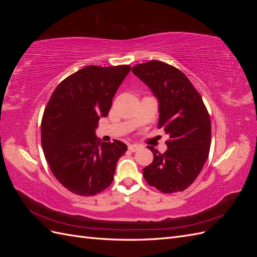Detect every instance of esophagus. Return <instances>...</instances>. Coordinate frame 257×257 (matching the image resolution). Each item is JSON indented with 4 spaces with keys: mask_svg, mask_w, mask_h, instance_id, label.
Instances as JSON below:
<instances>
[{
    "mask_svg": "<svg viewBox=\"0 0 257 257\" xmlns=\"http://www.w3.org/2000/svg\"><path fill=\"white\" fill-rule=\"evenodd\" d=\"M139 148H141V146L137 145V144H132L128 146V150L132 151V152H136Z\"/></svg>",
    "mask_w": 257,
    "mask_h": 257,
    "instance_id": "1",
    "label": "esophagus"
}]
</instances>
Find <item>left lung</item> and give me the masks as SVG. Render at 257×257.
I'll return each mask as SVG.
<instances>
[{"mask_svg":"<svg viewBox=\"0 0 257 257\" xmlns=\"http://www.w3.org/2000/svg\"><path fill=\"white\" fill-rule=\"evenodd\" d=\"M132 72L158 98V125L169 135L164 153L148 146L154 158L144 168V177L162 193L184 191L200 174L211 144V122L203 98L188 77L164 62L137 64Z\"/></svg>","mask_w":257,"mask_h":257,"instance_id":"1","label":"left lung"}]
</instances>
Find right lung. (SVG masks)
Instances as JSON below:
<instances>
[{"mask_svg":"<svg viewBox=\"0 0 257 257\" xmlns=\"http://www.w3.org/2000/svg\"><path fill=\"white\" fill-rule=\"evenodd\" d=\"M130 71V65L83 67L58 85L44 111L45 158L57 180L77 195L92 196L107 189L127 150L115 139L100 143L95 130Z\"/></svg>","mask_w":257,"mask_h":257,"instance_id":"add662e5","label":"right lung"}]
</instances>
